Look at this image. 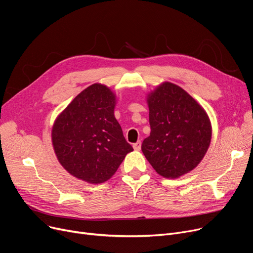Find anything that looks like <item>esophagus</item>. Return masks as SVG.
Returning a JSON list of instances; mask_svg holds the SVG:
<instances>
[{"label": "esophagus", "instance_id": "34e87169", "mask_svg": "<svg viewBox=\"0 0 253 253\" xmlns=\"http://www.w3.org/2000/svg\"><path fill=\"white\" fill-rule=\"evenodd\" d=\"M140 148H141V142H140V140H137L136 142H134V144H133V149H134L135 151H139Z\"/></svg>", "mask_w": 253, "mask_h": 253}]
</instances>
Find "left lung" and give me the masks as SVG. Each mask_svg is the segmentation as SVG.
<instances>
[{
  "mask_svg": "<svg viewBox=\"0 0 253 253\" xmlns=\"http://www.w3.org/2000/svg\"><path fill=\"white\" fill-rule=\"evenodd\" d=\"M150 136L141 151L160 175L174 179L204 158L212 129L204 108L182 87L164 83L148 98Z\"/></svg>",
  "mask_w": 253,
  "mask_h": 253,
  "instance_id": "8db88e82",
  "label": "left lung"
}]
</instances>
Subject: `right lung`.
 Listing matches in <instances>:
<instances>
[{
	"instance_id": "right-lung-1",
	"label": "right lung",
	"mask_w": 253,
	"mask_h": 253,
	"mask_svg": "<svg viewBox=\"0 0 253 253\" xmlns=\"http://www.w3.org/2000/svg\"><path fill=\"white\" fill-rule=\"evenodd\" d=\"M115 104L114 93L94 84L76 96L54 122V152L75 178L103 183L117 171L127 153L133 151L115 118Z\"/></svg>"
}]
</instances>
